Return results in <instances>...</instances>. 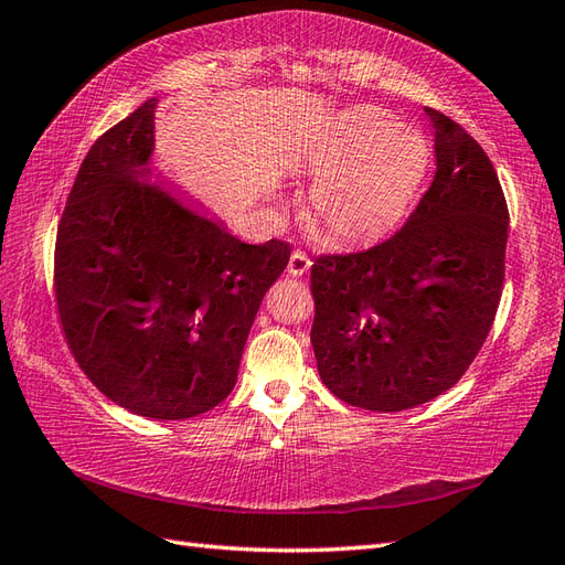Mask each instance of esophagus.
Wrapping results in <instances>:
<instances>
[{
    "label": "esophagus",
    "mask_w": 565,
    "mask_h": 565,
    "mask_svg": "<svg viewBox=\"0 0 565 565\" xmlns=\"http://www.w3.org/2000/svg\"><path fill=\"white\" fill-rule=\"evenodd\" d=\"M310 257L306 255V252H301V249H294L291 252V257H289V274L291 276H303L308 269H310Z\"/></svg>",
    "instance_id": "obj_1"
}]
</instances>
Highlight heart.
Instances as JSON below:
<instances>
[{
	"label": "heart",
	"mask_w": 565,
	"mask_h": 565,
	"mask_svg": "<svg viewBox=\"0 0 565 565\" xmlns=\"http://www.w3.org/2000/svg\"><path fill=\"white\" fill-rule=\"evenodd\" d=\"M429 162L417 128L393 124L374 106H356L332 124L310 164V213L338 239H369L391 231L411 206Z\"/></svg>",
	"instance_id": "obj_1"
}]
</instances>
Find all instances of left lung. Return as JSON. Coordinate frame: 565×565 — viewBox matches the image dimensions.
<instances>
[{
	"label": "left lung",
	"mask_w": 565,
	"mask_h": 565,
	"mask_svg": "<svg viewBox=\"0 0 565 565\" xmlns=\"http://www.w3.org/2000/svg\"><path fill=\"white\" fill-rule=\"evenodd\" d=\"M437 172L398 233L310 269L318 374L340 401L398 413L449 391L493 326L505 281L508 203L483 148L449 116Z\"/></svg>",
	"instance_id": "left-lung-1"
}]
</instances>
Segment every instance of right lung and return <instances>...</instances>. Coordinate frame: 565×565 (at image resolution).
<instances>
[{
    "instance_id": "obj_1",
    "label": "right lung",
    "mask_w": 565,
    "mask_h": 565,
    "mask_svg": "<svg viewBox=\"0 0 565 565\" xmlns=\"http://www.w3.org/2000/svg\"><path fill=\"white\" fill-rule=\"evenodd\" d=\"M148 99L94 142L55 239V301L84 374L116 405L186 419L227 398L264 294L289 264L152 182Z\"/></svg>"
}]
</instances>
